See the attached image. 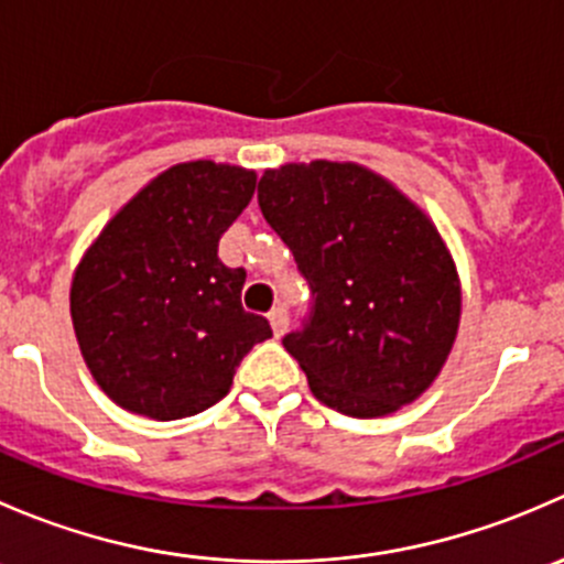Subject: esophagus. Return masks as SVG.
I'll return each instance as SVG.
<instances>
[{
	"instance_id": "obj_1",
	"label": "esophagus",
	"mask_w": 564,
	"mask_h": 564,
	"mask_svg": "<svg viewBox=\"0 0 564 564\" xmlns=\"http://www.w3.org/2000/svg\"><path fill=\"white\" fill-rule=\"evenodd\" d=\"M270 324H272V333H275V338H281V335L289 329V311L283 308V305H275V308L270 311Z\"/></svg>"
}]
</instances>
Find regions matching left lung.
<instances>
[{"label":"left lung","instance_id":"1","mask_svg":"<svg viewBox=\"0 0 564 564\" xmlns=\"http://www.w3.org/2000/svg\"><path fill=\"white\" fill-rule=\"evenodd\" d=\"M259 207L314 294L283 346L318 401L382 417L429 390L456 340L460 286L423 209L384 176L333 161L267 169Z\"/></svg>","mask_w":564,"mask_h":564}]
</instances>
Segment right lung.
<instances>
[{
	"label": "right lung",
	"instance_id": "1",
	"mask_svg": "<svg viewBox=\"0 0 564 564\" xmlns=\"http://www.w3.org/2000/svg\"><path fill=\"white\" fill-rule=\"evenodd\" d=\"M256 174L191 161L158 174L106 224L73 275L70 316L100 390L133 414L180 420L218 403L272 338L242 308L246 270L218 259Z\"/></svg>",
	"mask_w": 564,
	"mask_h": 564
}]
</instances>
